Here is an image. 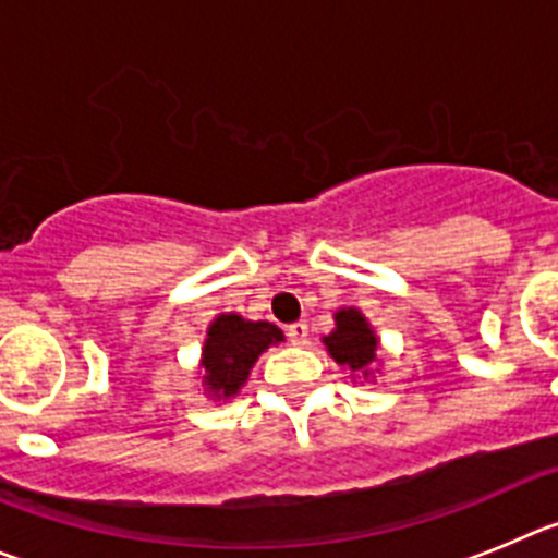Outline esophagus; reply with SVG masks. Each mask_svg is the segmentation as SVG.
<instances>
[{"instance_id":"1","label":"esophagus","mask_w":558,"mask_h":558,"mask_svg":"<svg viewBox=\"0 0 558 558\" xmlns=\"http://www.w3.org/2000/svg\"><path fill=\"white\" fill-rule=\"evenodd\" d=\"M286 336H289L291 344H305V341H308V325L291 323L289 328H286Z\"/></svg>"}]
</instances>
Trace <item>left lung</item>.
<instances>
[{"mask_svg": "<svg viewBox=\"0 0 558 558\" xmlns=\"http://www.w3.org/2000/svg\"><path fill=\"white\" fill-rule=\"evenodd\" d=\"M325 344L339 364H348L350 369H364V373L366 364L375 361V350H378L375 333L355 308L336 314V330L325 336Z\"/></svg>", "mask_w": 558, "mask_h": 558, "instance_id": "left-lung-1", "label": "left lung"}]
</instances>
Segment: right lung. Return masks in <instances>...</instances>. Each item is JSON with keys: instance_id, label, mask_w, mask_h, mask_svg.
Masks as SVG:
<instances>
[{"instance_id": "1", "label": "right lung", "mask_w": 558, "mask_h": 558, "mask_svg": "<svg viewBox=\"0 0 558 558\" xmlns=\"http://www.w3.org/2000/svg\"><path fill=\"white\" fill-rule=\"evenodd\" d=\"M283 339L280 328L269 323H247L239 314L217 316L208 328L203 350L205 384L217 398H230L242 389L258 355Z\"/></svg>"}]
</instances>
